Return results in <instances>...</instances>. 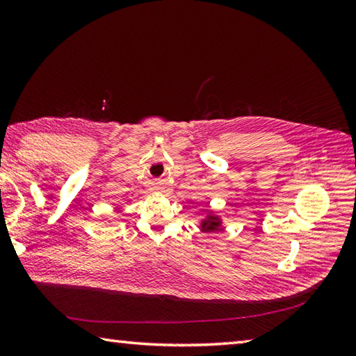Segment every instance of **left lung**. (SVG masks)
<instances>
[{
  "instance_id": "obj_1",
  "label": "left lung",
  "mask_w": 356,
  "mask_h": 356,
  "mask_svg": "<svg viewBox=\"0 0 356 356\" xmlns=\"http://www.w3.org/2000/svg\"><path fill=\"white\" fill-rule=\"evenodd\" d=\"M203 213H205V217H203L200 222V229L203 232H214V231H218L222 228L223 222H222L220 216L214 214V211H211V209H205Z\"/></svg>"
}]
</instances>
